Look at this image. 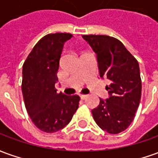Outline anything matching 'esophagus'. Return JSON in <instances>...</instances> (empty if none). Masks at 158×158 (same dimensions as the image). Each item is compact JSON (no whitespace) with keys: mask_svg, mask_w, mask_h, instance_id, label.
Wrapping results in <instances>:
<instances>
[{"mask_svg":"<svg viewBox=\"0 0 158 158\" xmlns=\"http://www.w3.org/2000/svg\"><path fill=\"white\" fill-rule=\"evenodd\" d=\"M86 98H87V95H80V98H81L82 100H85Z\"/></svg>","mask_w":158,"mask_h":158,"instance_id":"1","label":"esophagus"}]
</instances>
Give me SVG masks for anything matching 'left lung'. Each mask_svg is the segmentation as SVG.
<instances>
[{
  "mask_svg": "<svg viewBox=\"0 0 158 158\" xmlns=\"http://www.w3.org/2000/svg\"><path fill=\"white\" fill-rule=\"evenodd\" d=\"M97 55L100 78L110 80L106 85L109 98H100L91 110L96 123L107 133L116 134L128 127L141 98V79L137 60L121 41L105 35H84Z\"/></svg>",
  "mask_w": 158,
  "mask_h": 158,
  "instance_id": "obj_1",
  "label": "left lung"
}]
</instances>
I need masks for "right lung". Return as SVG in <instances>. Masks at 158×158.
Wrapping results in <instances>:
<instances>
[{
	"mask_svg": "<svg viewBox=\"0 0 158 158\" xmlns=\"http://www.w3.org/2000/svg\"><path fill=\"white\" fill-rule=\"evenodd\" d=\"M69 33L48 34L32 48L23 65L22 93L27 113L37 128L55 133L71 121L79 108V96L57 93V72Z\"/></svg>",
	"mask_w": 158,
	"mask_h": 158,
	"instance_id": "right-lung-1",
	"label": "right lung"
}]
</instances>
